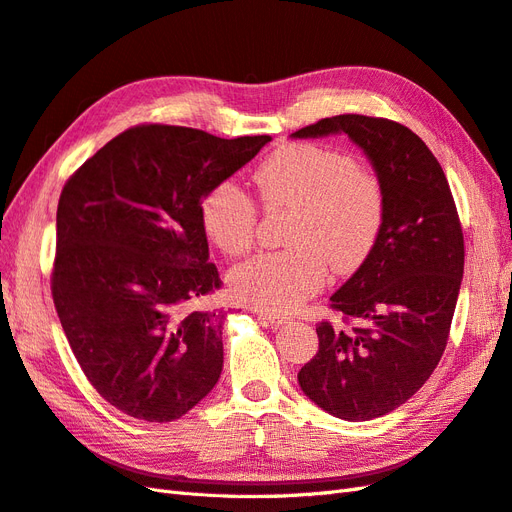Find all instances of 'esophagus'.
<instances>
[{"mask_svg": "<svg viewBox=\"0 0 512 512\" xmlns=\"http://www.w3.org/2000/svg\"><path fill=\"white\" fill-rule=\"evenodd\" d=\"M257 315H259V319H261V321H264V324H266V326H274V328H279V326L287 324V317H285V315H276V313H266V311H259Z\"/></svg>", "mask_w": 512, "mask_h": 512, "instance_id": "34e87169", "label": "esophagus"}]
</instances>
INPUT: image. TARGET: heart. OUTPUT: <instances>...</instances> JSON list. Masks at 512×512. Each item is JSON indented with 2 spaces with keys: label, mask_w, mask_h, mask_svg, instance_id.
Instances as JSON below:
<instances>
[{
  "label": "heart",
  "mask_w": 512,
  "mask_h": 512,
  "mask_svg": "<svg viewBox=\"0 0 512 512\" xmlns=\"http://www.w3.org/2000/svg\"><path fill=\"white\" fill-rule=\"evenodd\" d=\"M253 182L266 210L287 208V251L264 253L229 276L236 300L266 313H289L317 294L334 274H354L369 259L386 216V191L379 175L352 158L313 143H289L272 152ZM201 227L225 255L251 251L257 208L238 184H214L203 195Z\"/></svg>",
  "instance_id": "1"
}]
</instances>
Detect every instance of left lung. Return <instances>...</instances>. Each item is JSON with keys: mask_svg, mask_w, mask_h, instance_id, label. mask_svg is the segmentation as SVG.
<instances>
[{"mask_svg": "<svg viewBox=\"0 0 512 512\" xmlns=\"http://www.w3.org/2000/svg\"><path fill=\"white\" fill-rule=\"evenodd\" d=\"M345 133L369 156L386 216L369 259L319 321L317 354L298 373L302 392L343 420L403 405L440 362L463 279V231L442 165L416 133L386 118L345 113L296 130V139ZM349 320H356L354 327Z\"/></svg>", "mask_w": 512, "mask_h": 512, "instance_id": "8db88e82", "label": "left lung"}]
</instances>
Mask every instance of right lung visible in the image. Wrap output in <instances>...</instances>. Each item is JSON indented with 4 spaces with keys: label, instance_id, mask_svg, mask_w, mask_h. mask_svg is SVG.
I'll return each mask as SVG.
<instances>
[{
    "label": "right lung",
    "instance_id": "1",
    "mask_svg": "<svg viewBox=\"0 0 512 512\" xmlns=\"http://www.w3.org/2000/svg\"><path fill=\"white\" fill-rule=\"evenodd\" d=\"M270 139L141 124L64 184L55 311L85 377L120 412L178 420L221 377L223 315L188 311L221 287L199 206Z\"/></svg>",
    "mask_w": 512,
    "mask_h": 512
}]
</instances>
